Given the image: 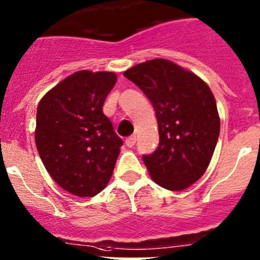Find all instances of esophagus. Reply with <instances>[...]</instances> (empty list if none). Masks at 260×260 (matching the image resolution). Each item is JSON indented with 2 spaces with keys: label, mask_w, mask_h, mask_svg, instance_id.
Instances as JSON below:
<instances>
[{
  "label": "esophagus",
  "mask_w": 260,
  "mask_h": 260,
  "mask_svg": "<svg viewBox=\"0 0 260 260\" xmlns=\"http://www.w3.org/2000/svg\"><path fill=\"white\" fill-rule=\"evenodd\" d=\"M136 142H137L136 136H132V137H129V138L125 139V145H127L128 148H132V147H135Z\"/></svg>",
  "instance_id": "obj_1"
}]
</instances>
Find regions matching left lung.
<instances>
[{"label":"left lung","mask_w":260,"mask_h":260,"mask_svg":"<svg viewBox=\"0 0 260 260\" xmlns=\"http://www.w3.org/2000/svg\"><path fill=\"white\" fill-rule=\"evenodd\" d=\"M155 110L159 145L143 160L150 178L164 189L191 186L209 168L219 136V116L209 85L167 59L125 70Z\"/></svg>","instance_id":"obj_1"}]
</instances>
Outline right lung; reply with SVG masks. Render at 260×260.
<instances>
[{
  "mask_svg": "<svg viewBox=\"0 0 260 260\" xmlns=\"http://www.w3.org/2000/svg\"><path fill=\"white\" fill-rule=\"evenodd\" d=\"M116 81L111 71H76L37 108L36 145L43 164L59 186L80 198L106 187L123 145L102 112Z\"/></svg>",
  "mask_w": 260,
  "mask_h": 260,
  "instance_id": "1",
  "label": "right lung"
}]
</instances>
